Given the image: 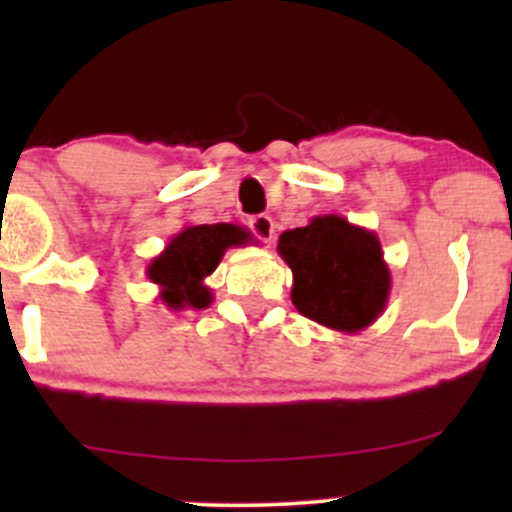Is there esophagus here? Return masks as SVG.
<instances>
[{
  "label": "esophagus",
  "mask_w": 512,
  "mask_h": 512,
  "mask_svg": "<svg viewBox=\"0 0 512 512\" xmlns=\"http://www.w3.org/2000/svg\"><path fill=\"white\" fill-rule=\"evenodd\" d=\"M250 228H252V233H255V236L262 240V243H272V240H274V233H276L274 228H276V223H274L272 216H267V214L252 216V219H250Z\"/></svg>",
  "instance_id": "obj_1"
}]
</instances>
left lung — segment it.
<instances>
[{"label": "left lung", "instance_id": "obj_1", "mask_svg": "<svg viewBox=\"0 0 512 512\" xmlns=\"http://www.w3.org/2000/svg\"><path fill=\"white\" fill-rule=\"evenodd\" d=\"M276 250L293 272L291 301L308 320L356 334L383 315L392 279L373 231L325 214L281 233Z\"/></svg>", "mask_w": 512, "mask_h": 512}]
</instances>
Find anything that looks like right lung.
<instances>
[{
	"label": "right lung",
	"instance_id": "obj_1",
	"mask_svg": "<svg viewBox=\"0 0 512 512\" xmlns=\"http://www.w3.org/2000/svg\"><path fill=\"white\" fill-rule=\"evenodd\" d=\"M252 243L248 228L236 223H202L185 226L168 240L161 255L146 267V276L158 286V298L168 310H204L214 301L207 276L219 267L228 248Z\"/></svg>",
	"mask_w": 512,
	"mask_h": 512
}]
</instances>
